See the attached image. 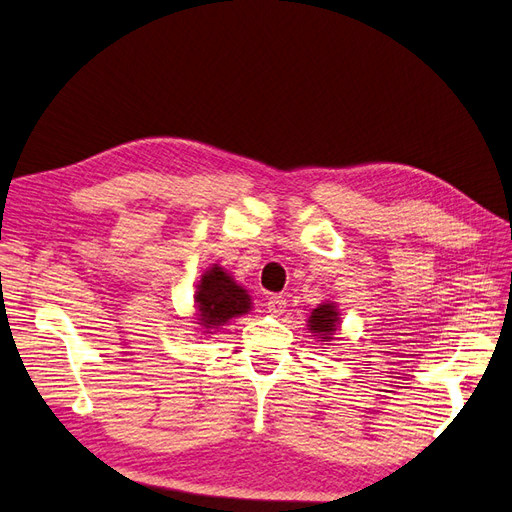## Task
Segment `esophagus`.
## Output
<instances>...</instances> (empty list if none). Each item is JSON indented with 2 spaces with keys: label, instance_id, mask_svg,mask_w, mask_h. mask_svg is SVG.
Returning a JSON list of instances; mask_svg holds the SVG:
<instances>
[{
  "label": "esophagus",
  "instance_id": "1",
  "mask_svg": "<svg viewBox=\"0 0 512 512\" xmlns=\"http://www.w3.org/2000/svg\"><path fill=\"white\" fill-rule=\"evenodd\" d=\"M267 312L271 316H282L286 312V299L273 294V297H269V301H267Z\"/></svg>",
  "mask_w": 512,
  "mask_h": 512
}]
</instances>
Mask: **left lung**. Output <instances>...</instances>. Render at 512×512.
Returning <instances> with one entry per match:
<instances>
[{
  "instance_id": "left-lung-1",
  "label": "left lung",
  "mask_w": 512,
  "mask_h": 512,
  "mask_svg": "<svg viewBox=\"0 0 512 512\" xmlns=\"http://www.w3.org/2000/svg\"><path fill=\"white\" fill-rule=\"evenodd\" d=\"M339 324H342V314H339V307L335 301H324L318 307L312 309V314L307 318V331L318 339L320 344H331Z\"/></svg>"
}]
</instances>
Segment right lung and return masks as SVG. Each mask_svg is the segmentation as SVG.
Returning <instances> with one entry per match:
<instances>
[{"label": "right lung", "mask_w": 512, "mask_h": 512, "mask_svg": "<svg viewBox=\"0 0 512 512\" xmlns=\"http://www.w3.org/2000/svg\"><path fill=\"white\" fill-rule=\"evenodd\" d=\"M194 320L203 335L220 331L232 318L252 312V297L224 267L211 265L200 275L194 292Z\"/></svg>", "instance_id": "1"}]
</instances>
